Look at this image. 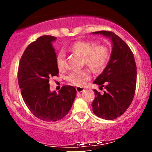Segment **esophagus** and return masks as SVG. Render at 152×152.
Masks as SVG:
<instances>
[{"mask_svg":"<svg viewBox=\"0 0 152 152\" xmlns=\"http://www.w3.org/2000/svg\"><path fill=\"white\" fill-rule=\"evenodd\" d=\"M76 91L78 92V93H81V92H82V91H84V88H83V87H76Z\"/></svg>","mask_w":152,"mask_h":152,"instance_id":"esophagus-1","label":"esophagus"}]
</instances>
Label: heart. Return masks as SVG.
Returning <instances> with one entry per match:
<instances>
[{
	"instance_id": "heart-1",
	"label": "heart",
	"mask_w": 152,
	"mask_h": 152,
	"mask_svg": "<svg viewBox=\"0 0 152 152\" xmlns=\"http://www.w3.org/2000/svg\"><path fill=\"white\" fill-rule=\"evenodd\" d=\"M69 50L71 53L82 56L83 65H86L94 71H102L106 67L110 58V50L104 45H96L92 41H77L69 46ZM56 66L59 70L66 67L65 54L60 51L56 58ZM91 78L88 69L72 71L67 76L66 80L77 86H82Z\"/></svg>"
}]
</instances>
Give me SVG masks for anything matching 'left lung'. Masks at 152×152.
Listing matches in <instances>:
<instances>
[{"label":"left lung","mask_w":152,"mask_h":152,"mask_svg":"<svg viewBox=\"0 0 152 152\" xmlns=\"http://www.w3.org/2000/svg\"><path fill=\"white\" fill-rule=\"evenodd\" d=\"M93 34L111 38L113 48L109 64L94 82L106 90L104 94L94 90L95 98L91 106L99 117L115 119L126 111L133 101L137 85L135 59L128 45L114 33L100 31Z\"/></svg>","instance_id":"left-lung-1"}]
</instances>
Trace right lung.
I'll return each mask as SVG.
<instances>
[{
	"label": "right lung",
	"instance_id": "1",
	"mask_svg": "<svg viewBox=\"0 0 152 152\" xmlns=\"http://www.w3.org/2000/svg\"><path fill=\"white\" fill-rule=\"evenodd\" d=\"M54 36H43L26 48L18 70V85L26 105L36 117L57 121L70 111L76 95L74 86H64L58 94L50 92L49 78L58 76Z\"/></svg>",
	"mask_w": 152,
	"mask_h": 152
}]
</instances>
